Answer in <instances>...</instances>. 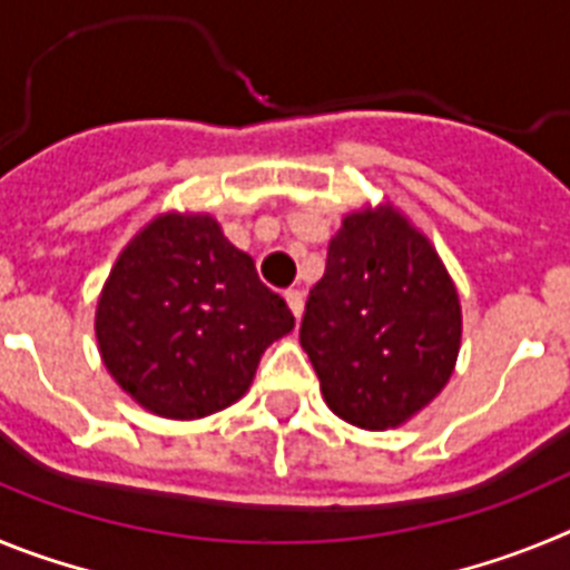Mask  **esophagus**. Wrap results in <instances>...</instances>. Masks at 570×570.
Instances as JSON below:
<instances>
[{"mask_svg": "<svg viewBox=\"0 0 570 570\" xmlns=\"http://www.w3.org/2000/svg\"><path fill=\"white\" fill-rule=\"evenodd\" d=\"M285 299H288V308L291 314L299 320L302 311H305V296H302V291H285Z\"/></svg>", "mask_w": 570, "mask_h": 570, "instance_id": "esophagus-1", "label": "esophagus"}]
</instances>
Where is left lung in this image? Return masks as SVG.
I'll return each mask as SVG.
<instances>
[{"instance_id":"obj_1","label":"left lung","mask_w":570,"mask_h":570,"mask_svg":"<svg viewBox=\"0 0 570 570\" xmlns=\"http://www.w3.org/2000/svg\"><path fill=\"white\" fill-rule=\"evenodd\" d=\"M299 342L340 420L387 431L436 400L456 367L462 305L445 262L391 203L342 219Z\"/></svg>"}]
</instances>
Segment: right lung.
Masks as SVG:
<instances>
[{
  "mask_svg": "<svg viewBox=\"0 0 570 570\" xmlns=\"http://www.w3.org/2000/svg\"><path fill=\"white\" fill-rule=\"evenodd\" d=\"M94 331L108 374L136 405L190 422L248 394L294 314L214 216L165 210L116 256Z\"/></svg>",
  "mask_w": 570,
  "mask_h": 570,
  "instance_id": "right-lung-1",
  "label": "right lung"
}]
</instances>
